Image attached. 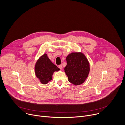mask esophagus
I'll use <instances>...</instances> for the list:
<instances>
[{"instance_id":"esophagus-1","label":"esophagus","mask_w":125,"mask_h":125,"mask_svg":"<svg viewBox=\"0 0 125 125\" xmlns=\"http://www.w3.org/2000/svg\"><path fill=\"white\" fill-rule=\"evenodd\" d=\"M59 68L61 70H62V68H63L62 65H59Z\"/></svg>"}]
</instances>
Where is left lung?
<instances>
[{
  "label": "left lung",
  "instance_id": "obj_1",
  "mask_svg": "<svg viewBox=\"0 0 125 125\" xmlns=\"http://www.w3.org/2000/svg\"><path fill=\"white\" fill-rule=\"evenodd\" d=\"M64 68L69 82L74 85L82 84L87 78L90 66L86 57L82 52H72L66 57Z\"/></svg>",
  "mask_w": 125,
  "mask_h": 125
}]
</instances>
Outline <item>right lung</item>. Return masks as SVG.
<instances>
[{
	"label": "right lung",
	"mask_w": 125,
	"mask_h": 125,
	"mask_svg": "<svg viewBox=\"0 0 125 125\" xmlns=\"http://www.w3.org/2000/svg\"><path fill=\"white\" fill-rule=\"evenodd\" d=\"M35 74L42 84H47L52 79L54 72L60 69L53 64L46 54H44L38 60L34 67Z\"/></svg>",
	"instance_id": "add662e5"
}]
</instances>
